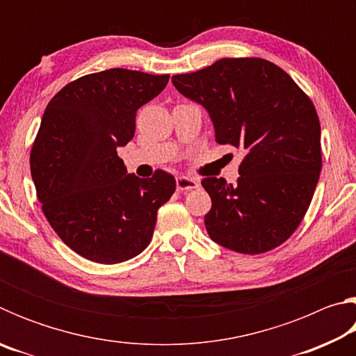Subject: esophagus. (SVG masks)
Listing matches in <instances>:
<instances>
[{"instance_id":"obj_1","label":"esophagus","mask_w":356,"mask_h":356,"mask_svg":"<svg viewBox=\"0 0 356 356\" xmlns=\"http://www.w3.org/2000/svg\"><path fill=\"white\" fill-rule=\"evenodd\" d=\"M177 190L179 191H191V190H196L197 186H200V184H197V180L191 179V177H177Z\"/></svg>"}]
</instances>
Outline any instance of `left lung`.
I'll use <instances>...</instances> for the list:
<instances>
[{"label":"left lung","mask_w":356,"mask_h":356,"mask_svg":"<svg viewBox=\"0 0 356 356\" xmlns=\"http://www.w3.org/2000/svg\"><path fill=\"white\" fill-rule=\"evenodd\" d=\"M177 91L202 105L215 140L246 150L237 184L206 177L210 238L242 254H261L292 236L322 170L321 122L289 74L262 58H222L174 75Z\"/></svg>","instance_id":"left-lung-1"}]
</instances>
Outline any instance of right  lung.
Wrapping results in <instances>:
<instances>
[{"label":"right lung","mask_w":356,"mask_h":356,"mask_svg":"<svg viewBox=\"0 0 356 356\" xmlns=\"http://www.w3.org/2000/svg\"><path fill=\"white\" fill-rule=\"evenodd\" d=\"M170 75L110 69L84 75L47 105L29 163L45 218L76 254L119 264L147 248L156 210L176 179L156 170L129 174L118 147L135 135L136 111L156 97Z\"/></svg>","instance_id":"add662e5"}]
</instances>
